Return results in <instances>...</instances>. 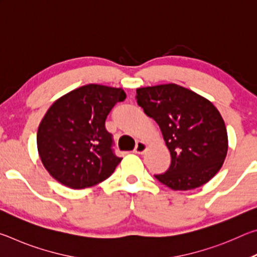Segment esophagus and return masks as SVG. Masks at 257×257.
<instances>
[{"label":"esophagus","instance_id":"obj_1","mask_svg":"<svg viewBox=\"0 0 257 257\" xmlns=\"http://www.w3.org/2000/svg\"><path fill=\"white\" fill-rule=\"evenodd\" d=\"M146 150H147V144L145 142H137V144H136V147H135V150H134V152L136 154H144L145 152H146Z\"/></svg>","mask_w":257,"mask_h":257}]
</instances>
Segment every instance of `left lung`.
Instances as JSON below:
<instances>
[{
    "label": "left lung",
    "mask_w": 257,
    "mask_h": 257,
    "mask_svg": "<svg viewBox=\"0 0 257 257\" xmlns=\"http://www.w3.org/2000/svg\"><path fill=\"white\" fill-rule=\"evenodd\" d=\"M137 104L154 119L170 151L168 171L155 178L172 190L206 184L228 153L224 121L211 101L186 87L163 84L136 90Z\"/></svg>",
    "instance_id": "left-lung-1"
}]
</instances>
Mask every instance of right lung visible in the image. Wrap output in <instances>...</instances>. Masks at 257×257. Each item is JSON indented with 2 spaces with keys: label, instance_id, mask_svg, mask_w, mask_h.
Masks as SVG:
<instances>
[{
  "label": "right lung",
  "instance_id": "1",
  "mask_svg": "<svg viewBox=\"0 0 257 257\" xmlns=\"http://www.w3.org/2000/svg\"><path fill=\"white\" fill-rule=\"evenodd\" d=\"M125 98L122 88L85 85L59 97L43 116L37 150L50 176L72 189L107 179L121 160L112 152L105 120Z\"/></svg>",
  "mask_w": 257,
  "mask_h": 257
}]
</instances>
